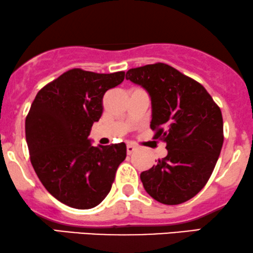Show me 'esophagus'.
Returning a JSON list of instances; mask_svg holds the SVG:
<instances>
[{
    "instance_id": "1",
    "label": "esophagus",
    "mask_w": 253,
    "mask_h": 253,
    "mask_svg": "<svg viewBox=\"0 0 253 253\" xmlns=\"http://www.w3.org/2000/svg\"><path fill=\"white\" fill-rule=\"evenodd\" d=\"M135 149L136 148L133 145H127V154L130 155V154H132V153L135 152Z\"/></svg>"
}]
</instances>
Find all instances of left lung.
Segmentation results:
<instances>
[{"label": "left lung", "instance_id": "8db88e82", "mask_svg": "<svg viewBox=\"0 0 253 253\" xmlns=\"http://www.w3.org/2000/svg\"><path fill=\"white\" fill-rule=\"evenodd\" d=\"M126 79L149 93L150 128L167 143V156L140 175L143 188L160 203H183L207 184L218 160L224 140L220 108L200 83L167 64L130 69Z\"/></svg>", "mask_w": 253, "mask_h": 253}]
</instances>
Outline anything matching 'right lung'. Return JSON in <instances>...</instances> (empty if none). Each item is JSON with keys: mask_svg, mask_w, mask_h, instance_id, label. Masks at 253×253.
Masks as SVG:
<instances>
[{"mask_svg": "<svg viewBox=\"0 0 253 253\" xmlns=\"http://www.w3.org/2000/svg\"><path fill=\"white\" fill-rule=\"evenodd\" d=\"M125 72L72 69L40 89L25 119L31 165L59 202L91 209L110 193L126 158L124 142L91 145L92 125L103 114V97L123 83Z\"/></svg>", "mask_w": 253, "mask_h": 253, "instance_id": "obj_1", "label": "right lung"}]
</instances>
